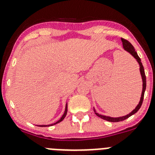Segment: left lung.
<instances>
[{
    "mask_svg": "<svg viewBox=\"0 0 155 155\" xmlns=\"http://www.w3.org/2000/svg\"><path fill=\"white\" fill-rule=\"evenodd\" d=\"M122 42H123V46H124V49L126 50V51L128 52L129 53H130L131 55L134 57V58L136 59L137 61L138 62L140 65V74H141V78H142V81H143V89H142V93H141V97H140V102L138 103V105H137V107L134 109V110L130 113L129 114L126 115L124 116H120V117H110V116H103V115L98 114V113H96V111L94 110V113L96 114V116H98V117L100 118L103 119L105 120H107L109 122H120V121H123V120H127V118H129L130 116H131L132 115L135 114V113L137 112L138 110L140 109V108L141 107L142 102H143V95H144V92H145V89H146V76H145V73H144V69H143V67L142 65L141 61H140V58L138 57L137 53L135 51V49H134V46H132L130 42H129V41L126 40L124 39H121Z\"/></svg>",
    "mask_w": 155,
    "mask_h": 155,
    "instance_id": "obj_1",
    "label": "left lung"
}]
</instances>
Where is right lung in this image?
<instances>
[{
    "label": "right lung",
    "mask_w": 155,
    "mask_h": 155,
    "mask_svg": "<svg viewBox=\"0 0 155 155\" xmlns=\"http://www.w3.org/2000/svg\"><path fill=\"white\" fill-rule=\"evenodd\" d=\"M67 113H68V103L66 104V107H65V111H64V115H63L62 116V117H61V119H60V120H58V121L57 122H56L55 124H50V125H39L38 126V127H50V126H53V125H55V124H58V123H60V122H61L63 120H64V118H65V116H66V115H67Z\"/></svg>",
    "instance_id": "add662e5"
}]
</instances>
